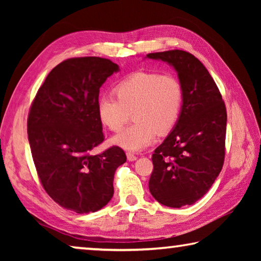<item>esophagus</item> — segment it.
<instances>
[{
	"label": "esophagus",
	"instance_id": "1",
	"mask_svg": "<svg viewBox=\"0 0 261 261\" xmlns=\"http://www.w3.org/2000/svg\"><path fill=\"white\" fill-rule=\"evenodd\" d=\"M126 159H127V160H129V161H136L137 159H138V156L135 155L134 153L127 152V153H126Z\"/></svg>",
	"mask_w": 261,
	"mask_h": 261
}]
</instances>
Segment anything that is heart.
<instances>
[{"label": "heart", "mask_w": 261, "mask_h": 261, "mask_svg": "<svg viewBox=\"0 0 261 261\" xmlns=\"http://www.w3.org/2000/svg\"><path fill=\"white\" fill-rule=\"evenodd\" d=\"M116 98L101 96L96 105L102 124L120 131L129 121L135 123L113 137L112 143L126 151L139 152L165 136L177 123L183 105V88L173 74L135 72L114 88Z\"/></svg>", "instance_id": "b5f03b06"}]
</instances>
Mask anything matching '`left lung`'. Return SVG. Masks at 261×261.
Returning a JSON list of instances; mask_svg holds the SVG:
<instances>
[{
  "instance_id": "left-lung-1",
  "label": "left lung",
  "mask_w": 261,
  "mask_h": 261,
  "mask_svg": "<svg viewBox=\"0 0 261 261\" xmlns=\"http://www.w3.org/2000/svg\"><path fill=\"white\" fill-rule=\"evenodd\" d=\"M177 72L183 105L177 123L152 155L148 188L160 204L179 208L205 196L224 161L227 112L204 64L184 50L152 53Z\"/></svg>"
}]
</instances>
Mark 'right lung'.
<instances>
[{
    "label": "right lung",
    "mask_w": 261,
    "mask_h": 261,
    "mask_svg": "<svg viewBox=\"0 0 261 261\" xmlns=\"http://www.w3.org/2000/svg\"><path fill=\"white\" fill-rule=\"evenodd\" d=\"M118 71L101 57L63 61L48 73L30 109L29 143L42 187L60 206L79 214L108 204L115 170L126 161L118 146L91 154L105 139L96 109L100 87Z\"/></svg>",
    "instance_id": "right-lung-1"
}]
</instances>
